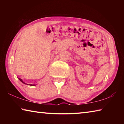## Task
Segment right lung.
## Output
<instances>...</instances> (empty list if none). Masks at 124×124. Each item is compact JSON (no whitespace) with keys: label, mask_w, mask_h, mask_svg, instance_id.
Listing matches in <instances>:
<instances>
[{"label":"right lung","mask_w":124,"mask_h":124,"mask_svg":"<svg viewBox=\"0 0 124 124\" xmlns=\"http://www.w3.org/2000/svg\"><path fill=\"white\" fill-rule=\"evenodd\" d=\"M18 78V77H17ZM18 79L20 80L21 81V82L22 83H23V84H26V85H30V86H35L36 85H35V84H26V83H25L21 79V78H18Z\"/></svg>","instance_id":"1"}]
</instances>
